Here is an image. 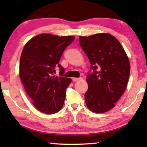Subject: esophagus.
<instances>
[{
    "label": "esophagus",
    "instance_id": "34e87169",
    "mask_svg": "<svg viewBox=\"0 0 147 147\" xmlns=\"http://www.w3.org/2000/svg\"><path fill=\"white\" fill-rule=\"evenodd\" d=\"M80 79H82L81 78H75V77H73V78H72V81H73V82H77V81H79V80H80Z\"/></svg>",
    "mask_w": 147,
    "mask_h": 147
}]
</instances>
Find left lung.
<instances>
[{
	"label": "left lung",
	"mask_w": 147,
	"mask_h": 147,
	"mask_svg": "<svg viewBox=\"0 0 147 147\" xmlns=\"http://www.w3.org/2000/svg\"><path fill=\"white\" fill-rule=\"evenodd\" d=\"M79 44L93 70L87 75L85 102L92 112L111 110L122 97L129 82L130 62L119 41L108 33L79 37Z\"/></svg>",
	"instance_id": "left-lung-1"
}]
</instances>
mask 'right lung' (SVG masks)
<instances>
[{"instance_id":"right-lung-1","label":"right lung","mask_w":147,"mask_h":147,"mask_svg":"<svg viewBox=\"0 0 147 147\" xmlns=\"http://www.w3.org/2000/svg\"><path fill=\"white\" fill-rule=\"evenodd\" d=\"M75 38L43 33L32 38L23 49L20 79L32 104L43 113H56L63 107L65 90L72 80L55 77L53 73L57 67L61 70V75L64 72L59 62L64 50Z\"/></svg>"}]
</instances>
